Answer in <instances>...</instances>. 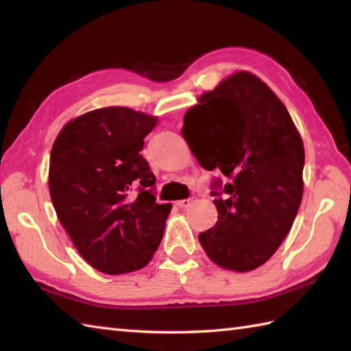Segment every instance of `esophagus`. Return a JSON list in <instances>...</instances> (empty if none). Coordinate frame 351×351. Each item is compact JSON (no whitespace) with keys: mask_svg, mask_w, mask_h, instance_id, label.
Segmentation results:
<instances>
[{"mask_svg":"<svg viewBox=\"0 0 351 351\" xmlns=\"http://www.w3.org/2000/svg\"><path fill=\"white\" fill-rule=\"evenodd\" d=\"M193 204V199H182V200H178L176 205L180 208H189Z\"/></svg>","mask_w":351,"mask_h":351,"instance_id":"1","label":"esophagus"}]
</instances>
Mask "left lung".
Returning <instances> with one entry per match:
<instances>
[{
	"instance_id": "obj_1",
	"label": "left lung",
	"mask_w": 351,
	"mask_h": 351,
	"mask_svg": "<svg viewBox=\"0 0 351 351\" xmlns=\"http://www.w3.org/2000/svg\"><path fill=\"white\" fill-rule=\"evenodd\" d=\"M199 102L184 116L182 136L200 166L228 178L211 184L219 219L199 241L226 270H255L285 240L302 204V137L278 96L249 72Z\"/></svg>"
}]
</instances>
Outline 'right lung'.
I'll return each instance as SVG.
<instances>
[{
	"label": "right lung",
	"instance_id": "right-lung-1",
	"mask_svg": "<svg viewBox=\"0 0 351 351\" xmlns=\"http://www.w3.org/2000/svg\"><path fill=\"white\" fill-rule=\"evenodd\" d=\"M156 117L98 108L63 126L51 149L49 195L80 255L96 270L143 268L158 249L170 204H156L155 176L140 151Z\"/></svg>",
	"mask_w": 351,
	"mask_h": 351
}]
</instances>
